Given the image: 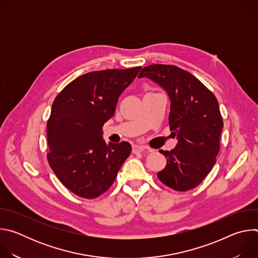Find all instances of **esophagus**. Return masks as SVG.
Listing matches in <instances>:
<instances>
[{
	"label": "esophagus",
	"instance_id": "1",
	"mask_svg": "<svg viewBox=\"0 0 258 258\" xmlns=\"http://www.w3.org/2000/svg\"><path fill=\"white\" fill-rule=\"evenodd\" d=\"M145 150V147L143 146H139V145H134L133 146V153L137 154V153H141Z\"/></svg>",
	"mask_w": 258,
	"mask_h": 258
}]
</instances>
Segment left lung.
<instances>
[{"label":"left lung","mask_w":258,"mask_h":258,"mask_svg":"<svg viewBox=\"0 0 258 258\" xmlns=\"http://www.w3.org/2000/svg\"><path fill=\"white\" fill-rule=\"evenodd\" d=\"M138 78L152 80L170 99L168 122L177 145L170 151H159L166 157V166L157 176L170 189L189 191L216 162L224 126L217 99L190 72L174 65L146 66Z\"/></svg>","instance_id":"obj_1"}]
</instances>
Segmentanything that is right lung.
<instances>
[{"mask_svg": "<svg viewBox=\"0 0 258 258\" xmlns=\"http://www.w3.org/2000/svg\"><path fill=\"white\" fill-rule=\"evenodd\" d=\"M141 66L92 71L69 83L55 98L47 122L48 162L63 185L82 198L105 193L132 152L127 142L103 140L121 93Z\"/></svg>", "mask_w": 258, "mask_h": 258, "instance_id": "add662e5", "label": "right lung"}]
</instances>
